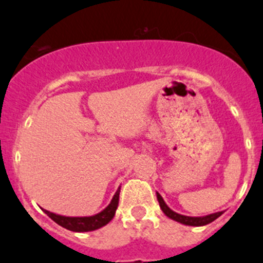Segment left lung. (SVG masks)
<instances>
[{"instance_id":"obj_1","label":"left lung","mask_w":263,"mask_h":263,"mask_svg":"<svg viewBox=\"0 0 263 263\" xmlns=\"http://www.w3.org/2000/svg\"><path fill=\"white\" fill-rule=\"evenodd\" d=\"M157 199H158V202H159L160 210L163 211V213H164L167 217H170L171 220L177 221V222L182 223V225H187V226L208 225V223H211V222H213L215 220H217V218L223 213V212H216V213H211V215H207V216H202V217H190V216L180 215V213H177V212H175V211L171 210V208L165 204V202L163 200L162 195H160L159 193H157Z\"/></svg>"}]
</instances>
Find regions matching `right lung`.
<instances>
[{
  "mask_svg": "<svg viewBox=\"0 0 263 263\" xmlns=\"http://www.w3.org/2000/svg\"><path fill=\"white\" fill-rule=\"evenodd\" d=\"M119 191H121V187H118V190L116 191L113 199H111V202L109 203L108 207L93 216H85V217H69V216L56 215V213L50 212V211H46L43 210V208L42 210L43 212L51 218V220L55 221L58 225L63 226L64 229L74 231V233H87V231L98 230V229L103 228V226H105L106 223H109L111 220H113L117 208H118Z\"/></svg>",
  "mask_w": 263,
  "mask_h": 263,
  "instance_id": "1",
  "label": "right lung"
}]
</instances>
